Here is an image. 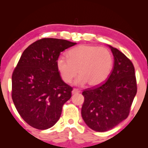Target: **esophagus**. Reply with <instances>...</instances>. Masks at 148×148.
I'll return each instance as SVG.
<instances>
[{
	"label": "esophagus",
	"instance_id": "esophagus-1",
	"mask_svg": "<svg viewBox=\"0 0 148 148\" xmlns=\"http://www.w3.org/2000/svg\"><path fill=\"white\" fill-rule=\"evenodd\" d=\"M80 91L77 90V89H73V90H72V94H78V93H79Z\"/></svg>",
	"mask_w": 148,
	"mask_h": 148
}]
</instances>
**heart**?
<instances>
[{
    "label": "heart",
    "instance_id": "1",
    "mask_svg": "<svg viewBox=\"0 0 148 148\" xmlns=\"http://www.w3.org/2000/svg\"><path fill=\"white\" fill-rule=\"evenodd\" d=\"M68 58L59 57L56 66L62 80L70 84L79 75L75 81L77 86L88 83L90 86L102 84L108 77L113 65V58L109 50L92 45H80L70 50Z\"/></svg>",
    "mask_w": 148,
    "mask_h": 148
}]
</instances>
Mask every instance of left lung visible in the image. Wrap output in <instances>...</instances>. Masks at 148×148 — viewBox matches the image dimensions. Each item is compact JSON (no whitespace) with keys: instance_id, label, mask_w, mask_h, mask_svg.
I'll use <instances>...</instances> for the list:
<instances>
[{"instance_id":"1","label":"left lung","mask_w":148,"mask_h":148,"mask_svg":"<svg viewBox=\"0 0 148 148\" xmlns=\"http://www.w3.org/2000/svg\"><path fill=\"white\" fill-rule=\"evenodd\" d=\"M114 56V65L106 81L82 94V116L92 130L104 132L126 119L137 94L135 68L132 62L116 48L108 46Z\"/></svg>"}]
</instances>
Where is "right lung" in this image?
Instances as JSON below:
<instances>
[{"label":"right lung","instance_id":"add662e5","mask_svg":"<svg viewBox=\"0 0 148 148\" xmlns=\"http://www.w3.org/2000/svg\"><path fill=\"white\" fill-rule=\"evenodd\" d=\"M77 43L42 38L24 50L12 75V99L21 118L34 128L49 129L60 119L71 87L60 75V52Z\"/></svg>","mask_w":148,"mask_h":148}]
</instances>
